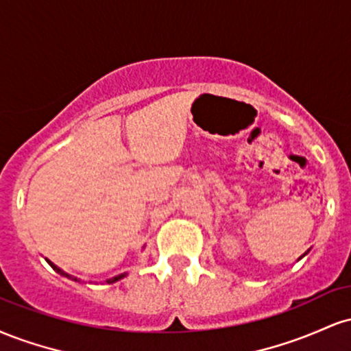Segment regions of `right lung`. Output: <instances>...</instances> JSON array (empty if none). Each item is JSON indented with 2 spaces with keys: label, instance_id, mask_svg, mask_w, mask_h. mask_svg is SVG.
<instances>
[{
  "label": "right lung",
  "instance_id": "1",
  "mask_svg": "<svg viewBox=\"0 0 351 351\" xmlns=\"http://www.w3.org/2000/svg\"><path fill=\"white\" fill-rule=\"evenodd\" d=\"M47 261V259H46ZM47 263H49V265H51V267L52 269H56V271H58L59 274H62V276H67V274H64L62 271H60V269L59 267H56V265L54 264H52L51 263V261H47ZM67 277H69V276H67ZM122 277H125V274H120V276H117V277H114V279H108L107 280V284H114V282H117V280H120V279H122ZM74 280H77V279H75V277H74Z\"/></svg>",
  "mask_w": 351,
  "mask_h": 351
}]
</instances>
